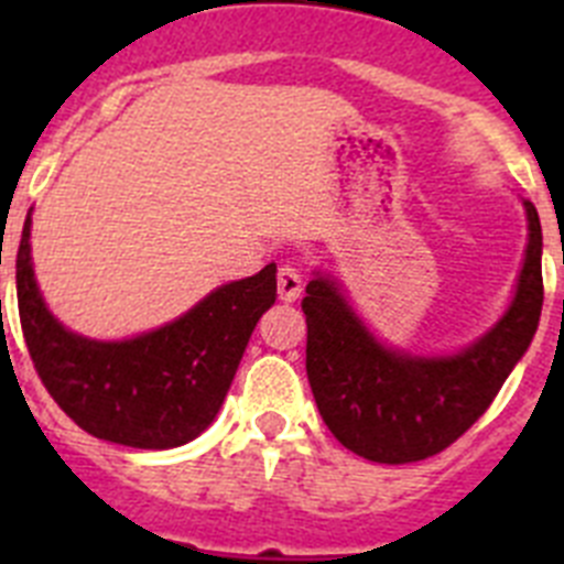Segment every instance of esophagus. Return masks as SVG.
I'll list each match as a JSON object with an SVG mask.
<instances>
[{"label": "esophagus", "instance_id": "esophagus-1", "mask_svg": "<svg viewBox=\"0 0 564 564\" xmlns=\"http://www.w3.org/2000/svg\"><path fill=\"white\" fill-rule=\"evenodd\" d=\"M276 291L282 302H296L302 296V273L293 265H282L276 273Z\"/></svg>", "mask_w": 564, "mask_h": 564}]
</instances>
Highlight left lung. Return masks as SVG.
<instances>
[{
    "label": "left lung",
    "mask_w": 564,
    "mask_h": 564,
    "mask_svg": "<svg viewBox=\"0 0 564 564\" xmlns=\"http://www.w3.org/2000/svg\"><path fill=\"white\" fill-rule=\"evenodd\" d=\"M528 242L511 302L482 336L452 352H412L376 336L338 279L313 271L302 299L307 381L327 430L372 463L437 455L488 410L534 341L542 313V226L522 200Z\"/></svg>",
    "instance_id": "left-lung-1"
}]
</instances>
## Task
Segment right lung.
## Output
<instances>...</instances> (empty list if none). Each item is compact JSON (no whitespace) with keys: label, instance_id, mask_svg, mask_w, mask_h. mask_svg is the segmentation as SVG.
I'll return each mask as SVG.
<instances>
[{"label":"right lung","instance_id":"add662e5","mask_svg":"<svg viewBox=\"0 0 564 564\" xmlns=\"http://www.w3.org/2000/svg\"><path fill=\"white\" fill-rule=\"evenodd\" d=\"M17 253L24 341L39 378L73 421L132 449H174L212 426L262 313L276 302V265L212 293L154 330L89 338L62 325L39 291L30 228Z\"/></svg>","mask_w":564,"mask_h":564}]
</instances>
